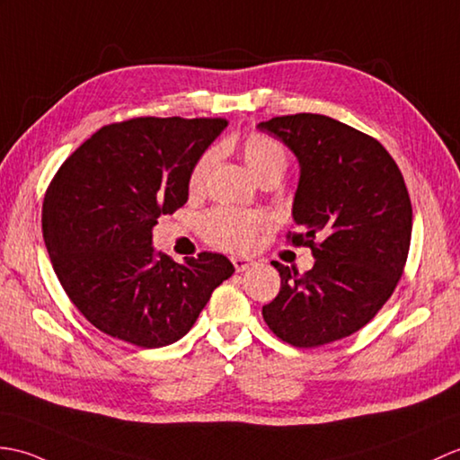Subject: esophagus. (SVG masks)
<instances>
[{
    "label": "esophagus",
    "instance_id": "34e87169",
    "mask_svg": "<svg viewBox=\"0 0 460 460\" xmlns=\"http://www.w3.org/2000/svg\"><path fill=\"white\" fill-rule=\"evenodd\" d=\"M231 262H233L234 270H237V272H244V270L251 269V266L254 264L251 259H244V256H233Z\"/></svg>",
    "mask_w": 460,
    "mask_h": 460
}]
</instances>
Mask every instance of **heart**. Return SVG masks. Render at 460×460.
I'll return each instance as SVG.
<instances>
[{
	"mask_svg": "<svg viewBox=\"0 0 460 460\" xmlns=\"http://www.w3.org/2000/svg\"><path fill=\"white\" fill-rule=\"evenodd\" d=\"M237 148L252 174L262 181H276L290 164V155L279 138L261 131H251L241 137ZM213 163H216L213 148L198 156L188 176V190L191 194L204 190ZM199 227L211 247L227 252H249L259 243L261 233L269 229V217L262 211L216 208L201 217Z\"/></svg>",
	"mask_w": 460,
	"mask_h": 460,
	"instance_id": "obj_1",
	"label": "heart"
}]
</instances>
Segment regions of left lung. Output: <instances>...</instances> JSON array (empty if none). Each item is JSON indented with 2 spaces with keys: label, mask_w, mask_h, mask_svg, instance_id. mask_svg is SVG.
I'll list each match as a JSON object with an SVG mask.
<instances>
[{
  "label": "left lung",
  "mask_w": 460,
  "mask_h": 460,
  "mask_svg": "<svg viewBox=\"0 0 460 460\" xmlns=\"http://www.w3.org/2000/svg\"><path fill=\"white\" fill-rule=\"evenodd\" d=\"M259 129L300 160L294 247L315 256L304 274L272 262L280 292L262 305L272 333L297 349L365 327L396 290L411 241V201L398 164L375 137L317 113L272 117Z\"/></svg>",
  "instance_id": "1"
}]
</instances>
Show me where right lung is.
<instances>
[{"label": "right lung", "mask_w": 460, "mask_h": 460, "mask_svg": "<svg viewBox=\"0 0 460 460\" xmlns=\"http://www.w3.org/2000/svg\"><path fill=\"white\" fill-rule=\"evenodd\" d=\"M227 119L133 117L80 145L47 188L42 237L64 292L102 333L135 347L184 337L234 272L223 254L174 262L153 227L188 201V176Z\"/></svg>", "instance_id": "obj_1"}]
</instances>
